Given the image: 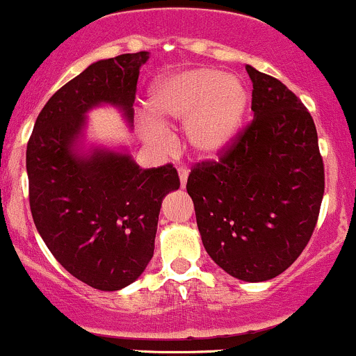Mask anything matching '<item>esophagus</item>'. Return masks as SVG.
Segmentation results:
<instances>
[{"label": "esophagus", "instance_id": "esophagus-1", "mask_svg": "<svg viewBox=\"0 0 356 356\" xmlns=\"http://www.w3.org/2000/svg\"><path fill=\"white\" fill-rule=\"evenodd\" d=\"M188 173L190 171L186 170V168H178V177H179V185H181V188L183 186L186 185V179H188Z\"/></svg>", "mask_w": 356, "mask_h": 356}]
</instances>
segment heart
I'll use <instances>...</instances> for the list:
<instances>
[{"mask_svg": "<svg viewBox=\"0 0 356 356\" xmlns=\"http://www.w3.org/2000/svg\"><path fill=\"white\" fill-rule=\"evenodd\" d=\"M248 108V88L237 76L213 67L178 70L150 88L152 118H140V135L154 149L168 150L171 136L164 126L185 124L190 150L200 159H218L237 142Z\"/></svg>", "mask_w": 356, "mask_h": 356, "instance_id": "obj_1", "label": "heart"}]
</instances>
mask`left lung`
<instances>
[{
    "instance_id": "obj_1",
    "label": "left lung",
    "mask_w": 356,
    "mask_h": 356,
    "mask_svg": "<svg viewBox=\"0 0 356 356\" xmlns=\"http://www.w3.org/2000/svg\"><path fill=\"white\" fill-rule=\"evenodd\" d=\"M254 119L218 163L197 164L186 181L207 254L228 275L265 282L308 244L323 197L315 122L275 77L245 67Z\"/></svg>"
}]
</instances>
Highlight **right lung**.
<instances>
[{
	"instance_id": "add662e5",
	"label": "right lung",
	"mask_w": 356,
	"mask_h": 356,
	"mask_svg": "<svg viewBox=\"0 0 356 356\" xmlns=\"http://www.w3.org/2000/svg\"><path fill=\"white\" fill-rule=\"evenodd\" d=\"M149 51L98 60L47 102L27 143L34 225L55 259L98 291L135 282L154 256L163 199L179 188L171 164L142 170L126 149L90 145L88 112L108 105L133 124Z\"/></svg>"
}]
</instances>
